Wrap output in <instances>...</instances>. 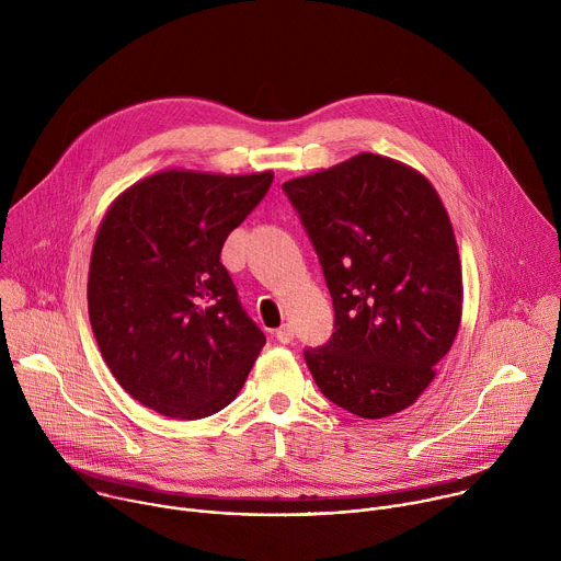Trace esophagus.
<instances>
[{"label": "esophagus", "mask_w": 561, "mask_h": 561, "mask_svg": "<svg viewBox=\"0 0 561 561\" xmlns=\"http://www.w3.org/2000/svg\"><path fill=\"white\" fill-rule=\"evenodd\" d=\"M293 327H288V324H284V327H279L277 331H275V340L279 342V344H290L293 342Z\"/></svg>", "instance_id": "34e87169"}]
</instances>
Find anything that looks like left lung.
Masks as SVG:
<instances>
[{"mask_svg": "<svg viewBox=\"0 0 561 561\" xmlns=\"http://www.w3.org/2000/svg\"><path fill=\"white\" fill-rule=\"evenodd\" d=\"M322 264L335 333L304 359L340 409L379 420L433 381L461 322V266L448 213L417 171L362 152L286 182Z\"/></svg>", "mask_w": 561, "mask_h": 561, "instance_id": "8db88e82", "label": "left lung"}]
</instances>
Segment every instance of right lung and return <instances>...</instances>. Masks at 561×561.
<instances>
[{
    "label": "right lung",
    "instance_id": "add662e5",
    "mask_svg": "<svg viewBox=\"0 0 561 561\" xmlns=\"http://www.w3.org/2000/svg\"><path fill=\"white\" fill-rule=\"evenodd\" d=\"M271 184V171H164L122 193L98 230L91 327L119 386L159 415L221 411L266 344L219 255Z\"/></svg>",
    "mask_w": 561,
    "mask_h": 561
}]
</instances>
